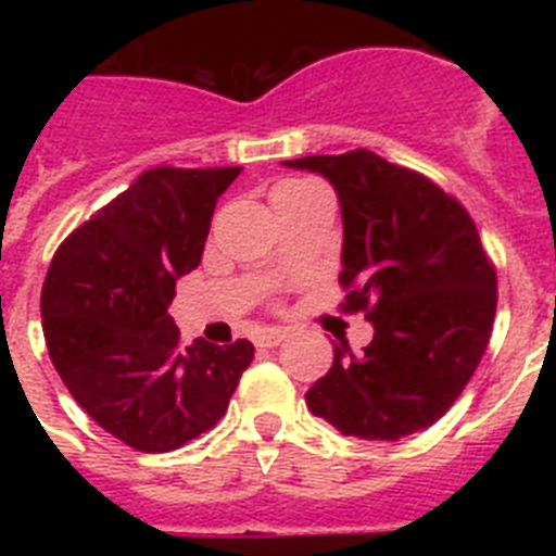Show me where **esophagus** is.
I'll return each mask as SVG.
<instances>
[{"label":"esophagus","mask_w":556,"mask_h":556,"mask_svg":"<svg viewBox=\"0 0 556 556\" xmlns=\"http://www.w3.org/2000/svg\"><path fill=\"white\" fill-rule=\"evenodd\" d=\"M289 337V331L287 328H281V326H273V328H262V331H255V337H253V342L258 348H275V345H281L283 339Z\"/></svg>","instance_id":"esophagus-1"}]
</instances>
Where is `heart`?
<instances>
[{
	"label": "heart",
	"mask_w": 556,
	"mask_h": 556,
	"mask_svg": "<svg viewBox=\"0 0 556 556\" xmlns=\"http://www.w3.org/2000/svg\"><path fill=\"white\" fill-rule=\"evenodd\" d=\"M301 184H303V180H289V184H283L281 189H287V186H301Z\"/></svg>",
	"instance_id": "1"
}]
</instances>
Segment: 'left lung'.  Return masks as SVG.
Returning <instances> with one entry per match:
<instances>
[{
  "instance_id": "obj_1",
  "label": "left lung",
  "mask_w": 556,
  "mask_h": 556,
  "mask_svg": "<svg viewBox=\"0 0 556 556\" xmlns=\"http://www.w3.org/2000/svg\"><path fill=\"white\" fill-rule=\"evenodd\" d=\"M317 172L342 211L345 308L367 312L362 356L333 345V365L306 392L312 415L358 440H401L451 409L488 351L495 267L473 219L420 172L370 150L283 161Z\"/></svg>"
}]
</instances>
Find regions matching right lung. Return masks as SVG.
<instances>
[{"label": "right lung", "instance_id": "add662e5", "mask_svg": "<svg viewBox=\"0 0 556 556\" xmlns=\"http://www.w3.org/2000/svg\"><path fill=\"white\" fill-rule=\"evenodd\" d=\"M242 166H155L58 248L41 292L43 339L66 390L144 454L214 429L253 345H180L175 283L203 258L217 200Z\"/></svg>", "mask_w": 556, "mask_h": 556}]
</instances>
